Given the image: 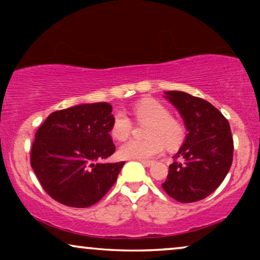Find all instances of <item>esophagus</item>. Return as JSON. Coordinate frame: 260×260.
<instances>
[{"label": "esophagus", "mask_w": 260, "mask_h": 260, "mask_svg": "<svg viewBox=\"0 0 260 260\" xmlns=\"http://www.w3.org/2000/svg\"><path fill=\"white\" fill-rule=\"evenodd\" d=\"M138 162H141L142 165L145 167H150L152 166V161H145V159H138Z\"/></svg>", "instance_id": "1"}]
</instances>
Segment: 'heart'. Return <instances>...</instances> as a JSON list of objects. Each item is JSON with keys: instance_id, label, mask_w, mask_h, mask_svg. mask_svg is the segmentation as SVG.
I'll use <instances>...</instances> for the list:
<instances>
[{"instance_id": "b5f03b06", "label": "heart", "mask_w": 260, "mask_h": 260, "mask_svg": "<svg viewBox=\"0 0 260 260\" xmlns=\"http://www.w3.org/2000/svg\"><path fill=\"white\" fill-rule=\"evenodd\" d=\"M134 115L138 122L150 123L147 131L148 140H131L119 147L118 154L122 158L145 159L159 154L163 147L174 149L183 141L184 129L181 124L172 118L169 110L158 102L145 99L137 103L134 108ZM133 123L125 113L119 111L113 116L111 135L117 141H124L129 137Z\"/></svg>"}]
</instances>
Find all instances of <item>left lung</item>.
<instances>
[{
	"mask_svg": "<svg viewBox=\"0 0 260 260\" xmlns=\"http://www.w3.org/2000/svg\"><path fill=\"white\" fill-rule=\"evenodd\" d=\"M165 98L179 111L186 138L169 166L162 188L170 198L188 204L212 194L225 179L233 159L231 127L218 109L205 99L181 91Z\"/></svg>",
	"mask_w": 260,
	"mask_h": 260,
	"instance_id": "obj_1",
	"label": "left lung"
}]
</instances>
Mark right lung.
Wrapping results in <instances>:
<instances>
[{
	"mask_svg": "<svg viewBox=\"0 0 260 260\" xmlns=\"http://www.w3.org/2000/svg\"><path fill=\"white\" fill-rule=\"evenodd\" d=\"M109 103L80 104L51 113L35 134L30 165L51 198L70 207L98 202L125 162L108 163L116 150Z\"/></svg>",
	"mask_w": 260,
	"mask_h": 260,
	"instance_id": "obj_1",
	"label": "right lung"
}]
</instances>
